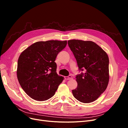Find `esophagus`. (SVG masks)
Here are the masks:
<instances>
[{
    "mask_svg": "<svg viewBox=\"0 0 128 128\" xmlns=\"http://www.w3.org/2000/svg\"><path fill=\"white\" fill-rule=\"evenodd\" d=\"M64 79L66 80H72V77L71 75H69L68 76H65L64 77Z\"/></svg>",
    "mask_w": 128,
    "mask_h": 128,
    "instance_id": "34e87169",
    "label": "esophagus"
}]
</instances>
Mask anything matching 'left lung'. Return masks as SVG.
<instances>
[{"label": "left lung", "instance_id": "1", "mask_svg": "<svg viewBox=\"0 0 128 128\" xmlns=\"http://www.w3.org/2000/svg\"><path fill=\"white\" fill-rule=\"evenodd\" d=\"M68 44L76 60L80 70L76 76L74 96L80 102L90 103L105 91L109 82V58L99 45L92 41L72 40Z\"/></svg>", "mask_w": 128, "mask_h": 128}]
</instances>
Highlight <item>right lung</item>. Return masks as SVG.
I'll use <instances>...</instances> for the list:
<instances>
[{"label": "right lung", "instance_id": "right-lung-1", "mask_svg": "<svg viewBox=\"0 0 128 128\" xmlns=\"http://www.w3.org/2000/svg\"><path fill=\"white\" fill-rule=\"evenodd\" d=\"M67 44V40L37 42L21 53L17 77L23 90L32 99L45 101L54 95L64 80L57 74L54 61Z\"/></svg>", "mask_w": 128, "mask_h": 128}]
</instances>
